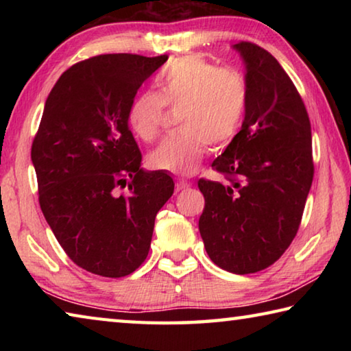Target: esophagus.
I'll return each instance as SVG.
<instances>
[{
    "label": "esophagus",
    "mask_w": 351,
    "mask_h": 351,
    "mask_svg": "<svg viewBox=\"0 0 351 351\" xmlns=\"http://www.w3.org/2000/svg\"><path fill=\"white\" fill-rule=\"evenodd\" d=\"M190 187V182L189 181H184V180H178L176 181V192H181V190H186Z\"/></svg>",
    "instance_id": "esophagus-1"
}]
</instances>
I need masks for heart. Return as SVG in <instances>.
<instances>
[{
    "label": "heart",
    "mask_w": 351,
    "mask_h": 351,
    "mask_svg": "<svg viewBox=\"0 0 351 351\" xmlns=\"http://www.w3.org/2000/svg\"><path fill=\"white\" fill-rule=\"evenodd\" d=\"M158 93L139 91L127 111L136 138L152 142L159 134L165 105L181 106L182 128L167 136L148 154L154 170L192 175L203 161L207 144L228 145L241 127L247 105V83L241 73L218 68L199 56H184L165 64L156 77Z\"/></svg>",
    "instance_id": "obj_1"
}]
</instances>
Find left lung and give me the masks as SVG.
<instances>
[{"mask_svg": "<svg viewBox=\"0 0 351 351\" xmlns=\"http://www.w3.org/2000/svg\"><path fill=\"white\" fill-rule=\"evenodd\" d=\"M247 105L241 130L212 162L229 184L199 180V234L210 260L252 274L282 257L299 229L314 165L311 125L294 83L268 51L241 41Z\"/></svg>", "mask_w": 351, "mask_h": 351, "instance_id": "obj_1", "label": "left lung"}]
</instances>
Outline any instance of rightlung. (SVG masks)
I'll return each instance as SVG.
<instances>
[{"label": "right lung", "instance_id": "add662e5", "mask_svg": "<svg viewBox=\"0 0 351 351\" xmlns=\"http://www.w3.org/2000/svg\"><path fill=\"white\" fill-rule=\"evenodd\" d=\"M167 56L105 54L60 75L32 144L41 212L68 257L125 277L144 263L154 218L173 195L167 171L141 167L130 102Z\"/></svg>", "mask_w": 351, "mask_h": 351}]
</instances>
